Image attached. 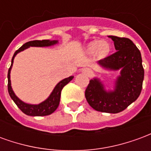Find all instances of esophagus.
I'll return each mask as SVG.
<instances>
[{"mask_svg":"<svg viewBox=\"0 0 151 151\" xmlns=\"http://www.w3.org/2000/svg\"><path fill=\"white\" fill-rule=\"evenodd\" d=\"M86 72L87 73H92V71H91V69H86Z\"/></svg>","mask_w":151,"mask_h":151,"instance_id":"1","label":"esophagus"}]
</instances>
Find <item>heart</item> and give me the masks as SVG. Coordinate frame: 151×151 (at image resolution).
<instances>
[{"mask_svg": "<svg viewBox=\"0 0 151 151\" xmlns=\"http://www.w3.org/2000/svg\"><path fill=\"white\" fill-rule=\"evenodd\" d=\"M110 46L106 41H94L90 43L88 47V52L90 53H95L98 52L100 56H105L109 52Z\"/></svg>", "mask_w": 151, "mask_h": 151, "instance_id": "b5f03b06", "label": "heart"}]
</instances>
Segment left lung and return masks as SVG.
Segmentation results:
<instances>
[{
	"instance_id": "left-lung-1",
	"label": "left lung",
	"mask_w": 151,
	"mask_h": 151,
	"mask_svg": "<svg viewBox=\"0 0 151 151\" xmlns=\"http://www.w3.org/2000/svg\"><path fill=\"white\" fill-rule=\"evenodd\" d=\"M116 52L100 60L106 69H121L113 91L107 92L97 78L92 79L86 89L85 96L92 108L101 112L118 113L138 98L142 89L144 69L139 49L128 38L110 35Z\"/></svg>"
}]
</instances>
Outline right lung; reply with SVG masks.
<instances>
[{
    "mask_svg": "<svg viewBox=\"0 0 151 151\" xmlns=\"http://www.w3.org/2000/svg\"><path fill=\"white\" fill-rule=\"evenodd\" d=\"M57 43L56 40H33V41H29L27 43H24L22 46L18 48L14 54V56L12 58L11 60V65L9 67L8 71V91L9 94L10 95L11 99L14 100L16 105L18 106V108L21 110L23 113L28 116H47L50 115L52 112L56 111V108H58L60 104V94H61V91H62L63 87L65 85H67L73 78V77H69L67 78L63 79L56 86V87L54 88L52 94L50 95L48 98L45 101L41 103L38 105H33V104H25L24 102L20 100L15 95V94L13 91L11 87V82H10V70H11L12 65H13V62H14V56L18 54L19 52L23 51L26 48H27L29 47H47L53 45L55 43Z\"/></svg>",
    "mask_w": 151,
    "mask_h": 151,
    "instance_id": "add662e5",
    "label": "right lung"
}]
</instances>
